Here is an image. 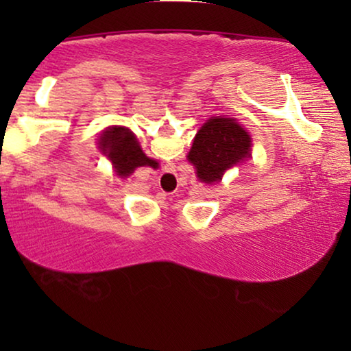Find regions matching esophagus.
I'll list each match as a JSON object with an SVG mask.
<instances>
[{
  "label": "esophagus",
  "instance_id": "1",
  "mask_svg": "<svg viewBox=\"0 0 351 351\" xmlns=\"http://www.w3.org/2000/svg\"><path fill=\"white\" fill-rule=\"evenodd\" d=\"M161 184L165 186H176V174L172 171H165L160 176Z\"/></svg>",
  "mask_w": 351,
  "mask_h": 351
}]
</instances>
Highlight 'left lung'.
Listing matches in <instances>:
<instances>
[{
  "instance_id": "obj_1",
  "label": "left lung",
  "mask_w": 351,
  "mask_h": 351,
  "mask_svg": "<svg viewBox=\"0 0 351 351\" xmlns=\"http://www.w3.org/2000/svg\"><path fill=\"white\" fill-rule=\"evenodd\" d=\"M252 138L234 118L213 117L199 128L189 161L204 184H219L225 172L251 158Z\"/></svg>"
}]
</instances>
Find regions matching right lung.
I'll return each instance as SVG.
<instances>
[{
	"label": "right lung",
	"instance_id": "right-lung-1",
	"mask_svg": "<svg viewBox=\"0 0 351 351\" xmlns=\"http://www.w3.org/2000/svg\"><path fill=\"white\" fill-rule=\"evenodd\" d=\"M99 148L112 161L117 176L126 179L137 167H155L158 162L148 158L138 145L131 129L123 126L107 128L99 138Z\"/></svg>",
	"mask_w": 351,
	"mask_h": 351
}]
</instances>
